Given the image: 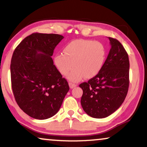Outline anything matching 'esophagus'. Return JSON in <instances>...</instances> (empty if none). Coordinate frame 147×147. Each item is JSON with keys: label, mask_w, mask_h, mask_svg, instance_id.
<instances>
[{"label": "esophagus", "mask_w": 147, "mask_h": 147, "mask_svg": "<svg viewBox=\"0 0 147 147\" xmlns=\"http://www.w3.org/2000/svg\"><path fill=\"white\" fill-rule=\"evenodd\" d=\"M69 88H71V89H72V88L76 87V86H77V84H74V83H71V82H69Z\"/></svg>", "instance_id": "1"}]
</instances>
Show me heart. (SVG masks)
<instances>
[{
  "instance_id": "heart-1",
  "label": "heart",
  "mask_w": 147,
  "mask_h": 147,
  "mask_svg": "<svg viewBox=\"0 0 147 147\" xmlns=\"http://www.w3.org/2000/svg\"><path fill=\"white\" fill-rule=\"evenodd\" d=\"M63 53L59 52L53 57L54 65L62 76L69 81L77 82L85 77L90 79L100 73L106 58V49L100 41L89 39H76L65 46Z\"/></svg>"
}]
</instances>
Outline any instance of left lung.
I'll return each instance as SVG.
<instances>
[{
  "instance_id": "left-lung-1",
  "label": "left lung",
  "mask_w": 147,
  "mask_h": 147,
  "mask_svg": "<svg viewBox=\"0 0 147 147\" xmlns=\"http://www.w3.org/2000/svg\"><path fill=\"white\" fill-rule=\"evenodd\" d=\"M111 45L104 67L97 76L80 85L83 90L81 104L84 112L103 118L120 108L129 86L128 53L117 39L108 37Z\"/></svg>"
}]
</instances>
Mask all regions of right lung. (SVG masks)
I'll return each instance as SVG.
<instances>
[{"label": "right lung", "instance_id": "add662e5", "mask_svg": "<svg viewBox=\"0 0 147 147\" xmlns=\"http://www.w3.org/2000/svg\"><path fill=\"white\" fill-rule=\"evenodd\" d=\"M63 36L33 33L16 47L11 63V84L20 108L31 117L45 120L59 111L69 87L51 56Z\"/></svg>", "mask_w": 147, "mask_h": 147}]
</instances>
